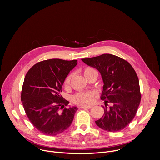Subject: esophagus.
Returning a JSON list of instances; mask_svg holds the SVG:
<instances>
[{"label": "esophagus", "instance_id": "obj_1", "mask_svg": "<svg viewBox=\"0 0 160 160\" xmlns=\"http://www.w3.org/2000/svg\"><path fill=\"white\" fill-rule=\"evenodd\" d=\"M91 106H79V108L81 109H90Z\"/></svg>", "mask_w": 160, "mask_h": 160}]
</instances>
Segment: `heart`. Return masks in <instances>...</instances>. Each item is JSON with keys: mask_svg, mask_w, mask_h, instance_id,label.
<instances>
[{"mask_svg": "<svg viewBox=\"0 0 160 160\" xmlns=\"http://www.w3.org/2000/svg\"><path fill=\"white\" fill-rule=\"evenodd\" d=\"M96 72L94 68L91 67H86L83 70V74L85 76ZM72 75H69L64 80V84L65 86L69 85L71 80ZM96 96V92L94 91H88V92H80L74 95L72 98V101L74 104L80 106H88L94 102V99Z\"/></svg>", "mask_w": 160, "mask_h": 160, "instance_id": "b5f03b06", "label": "heart"}]
</instances>
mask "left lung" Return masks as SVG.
Masks as SVG:
<instances>
[{"mask_svg": "<svg viewBox=\"0 0 160 160\" xmlns=\"http://www.w3.org/2000/svg\"><path fill=\"white\" fill-rule=\"evenodd\" d=\"M82 60L96 68L104 83L101 99L106 108L96 125L108 132L123 130L135 117L141 99L139 78L133 67L126 60L110 54ZM108 103L112 104L108 108Z\"/></svg>", "mask_w": 160, "mask_h": 160, "instance_id": "1", "label": "left lung"}]
</instances>
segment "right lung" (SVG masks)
I'll list each match as a JSON object with an SVG mask.
<instances>
[{
    "mask_svg": "<svg viewBox=\"0 0 160 160\" xmlns=\"http://www.w3.org/2000/svg\"><path fill=\"white\" fill-rule=\"evenodd\" d=\"M77 64V60H44L33 65L25 77L22 104L29 120L43 134L58 135L69 128L73 120L78 108L64 107L69 101L61 92L65 78Z\"/></svg>",
    "mask_w": 160,
    "mask_h": 160,
    "instance_id": "right-lung-1",
    "label": "right lung"
}]
</instances>
